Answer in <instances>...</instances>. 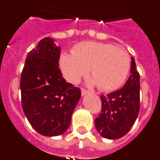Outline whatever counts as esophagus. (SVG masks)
<instances>
[{"mask_svg":"<svg viewBox=\"0 0 160 160\" xmlns=\"http://www.w3.org/2000/svg\"><path fill=\"white\" fill-rule=\"evenodd\" d=\"M81 91H82V95H86L87 94H89V91L87 90L84 88H81Z\"/></svg>","mask_w":160,"mask_h":160,"instance_id":"1","label":"esophagus"}]
</instances>
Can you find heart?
Wrapping results in <instances>:
<instances>
[{
  "label": "heart",
  "instance_id": "1",
  "mask_svg": "<svg viewBox=\"0 0 160 160\" xmlns=\"http://www.w3.org/2000/svg\"><path fill=\"white\" fill-rule=\"evenodd\" d=\"M60 67L68 81L77 83L87 73L90 85H97L102 91L119 88L128 78L131 60L127 52L111 44L85 42L77 44L72 53H62Z\"/></svg>",
  "mask_w": 160,
  "mask_h": 160
}]
</instances>
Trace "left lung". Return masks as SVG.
Returning a JSON list of instances; mask_svg holds the SVG:
<instances>
[{"label": "left lung", "instance_id": "1", "mask_svg": "<svg viewBox=\"0 0 160 160\" xmlns=\"http://www.w3.org/2000/svg\"><path fill=\"white\" fill-rule=\"evenodd\" d=\"M140 76L131 58V76L123 87L107 95H101L102 111L94 123L100 135L116 139L131 130L140 108Z\"/></svg>", "mask_w": 160, "mask_h": 160}]
</instances>
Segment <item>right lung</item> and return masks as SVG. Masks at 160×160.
<instances>
[{
	"instance_id": "add662e5",
	"label": "right lung",
	"mask_w": 160,
	"mask_h": 160,
	"mask_svg": "<svg viewBox=\"0 0 160 160\" xmlns=\"http://www.w3.org/2000/svg\"><path fill=\"white\" fill-rule=\"evenodd\" d=\"M61 48L45 38L28 53L21 77L22 106L35 131L58 136L70 127L81 90L66 82L59 69Z\"/></svg>"
}]
</instances>
